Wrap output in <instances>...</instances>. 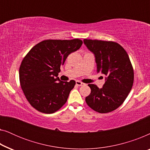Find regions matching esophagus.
Segmentation results:
<instances>
[{
    "instance_id": "34e87169",
    "label": "esophagus",
    "mask_w": 150,
    "mask_h": 150,
    "mask_svg": "<svg viewBox=\"0 0 150 150\" xmlns=\"http://www.w3.org/2000/svg\"><path fill=\"white\" fill-rule=\"evenodd\" d=\"M76 85H78V86H83V85H85V83H82V82L79 81H76Z\"/></svg>"
}]
</instances>
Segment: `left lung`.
Listing matches in <instances>:
<instances>
[{
    "label": "left lung",
    "instance_id": "left-lung-1",
    "mask_svg": "<svg viewBox=\"0 0 150 150\" xmlns=\"http://www.w3.org/2000/svg\"><path fill=\"white\" fill-rule=\"evenodd\" d=\"M84 44L95 55L97 72L105 76L102 88L89 84L91 93L85 98L90 108L100 113H107L122 105L134 82V70L128 54L114 42L85 39Z\"/></svg>",
    "mask_w": 150,
    "mask_h": 150
}]
</instances>
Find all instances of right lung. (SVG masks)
Returning <instances> with one entry per match:
<instances>
[{"mask_svg":"<svg viewBox=\"0 0 150 150\" xmlns=\"http://www.w3.org/2000/svg\"><path fill=\"white\" fill-rule=\"evenodd\" d=\"M83 44L82 40H47L30 49L22 60L19 70L20 86L33 107L50 114L67 102L76 82L61 81L60 67L70 53Z\"/></svg>","mask_w":150,"mask_h":150,"instance_id":"add662e5","label":"right lung"}]
</instances>
